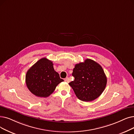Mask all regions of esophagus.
<instances>
[{"mask_svg":"<svg viewBox=\"0 0 134 134\" xmlns=\"http://www.w3.org/2000/svg\"><path fill=\"white\" fill-rule=\"evenodd\" d=\"M64 80H65V81H66V82H67V83H69V78H68V77L66 78H65Z\"/></svg>","mask_w":134,"mask_h":134,"instance_id":"esophagus-1","label":"esophagus"}]
</instances>
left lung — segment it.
Wrapping results in <instances>:
<instances>
[{
  "label": "left lung",
  "instance_id": "obj_1",
  "mask_svg": "<svg viewBox=\"0 0 134 134\" xmlns=\"http://www.w3.org/2000/svg\"><path fill=\"white\" fill-rule=\"evenodd\" d=\"M72 75L74 80L69 83L81 101H92L99 97L107 84V77L102 67L94 60L86 59L76 64Z\"/></svg>",
  "mask_w": 134,
  "mask_h": 134
}]
</instances>
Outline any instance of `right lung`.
Returning <instances> with one entry per match:
<instances>
[{"label":"right lung","mask_w":134,"mask_h":134,"mask_svg":"<svg viewBox=\"0 0 134 134\" xmlns=\"http://www.w3.org/2000/svg\"><path fill=\"white\" fill-rule=\"evenodd\" d=\"M63 81L53 67V62L42 58L27 72L26 83L33 94L40 97L49 96L59 83Z\"/></svg>","instance_id":"1"}]
</instances>
